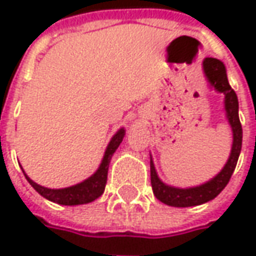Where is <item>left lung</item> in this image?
<instances>
[{"mask_svg": "<svg viewBox=\"0 0 256 256\" xmlns=\"http://www.w3.org/2000/svg\"><path fill=\"white\" fill-rule=\"evenodd\" d=\"M202 70L210 86H212L216 92L224 94L225 115L232 130L231 154L226 164L224 165V168L212 180L204 182L201 185L191 186V188L171 186L161 181L155 170L152 156H151L150 165H151V185H152L154 195L156 196V200H160L164 204L170 206H176V208L201 205L218 196L220 192L226 186V184L231 180L234 170L238 162V158H240V154H241L242 126L240 122V115H238V96L228 82L226 68L224 62L216 58H205L202 62Z\"/></svg>", "mask_w": 256, "mask_h": 256, "instance_id": "left-lung-1", "label": "left lung"}]
</instances>
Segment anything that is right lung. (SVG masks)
<instances>
[{"label":"right lung","mask_w":256,"mask_h":256,"mask_svg":"<svg viewBox=\"0 0 256 256\" xmlns=\"http://www.w3.org/2000/svg\"><path fill=\"white\" fill-rule=\"evenodd\" d=\"M124 136H125V130L120 128L108 144L104 158L98 170L94 172L90 178H86L80 184H75L72 186L68 188H61V190H51V188H45L38 185L34 182L24 172L26 181L31 184V186L40 195H42L48 201L60 204V205H82V204H90V202L95 201L96 198H100L104 194L105 190V184H106V176H108V168H110V162L112 158L114 152L118 150L120 144L122 142Z\"/></svg>","instance_id":"1"}]
</instances>
